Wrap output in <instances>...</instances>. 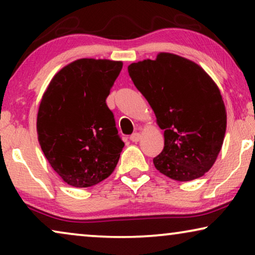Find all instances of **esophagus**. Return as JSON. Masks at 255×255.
Segmentation results:
<instances>
[{
	"mask_svg": "<svg viewBox=\"0 0 255 255\" xmlns=\"http://www.w3.org/2000/svg\"><path fill=\"white\" fill-rule=\"evenodd\" d=\"M140 138H141V135H140V133H138V132H134V133H132L130 135L131 141H133V142H138L139 140H140Z\"/></svg>",
	"mask_w": 255,
	"mask_h": 255,
	"instance_id": "1",
	"label": "esophagus"
}]
</instances>
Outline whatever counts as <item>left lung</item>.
<instances>
[{"mask_svg": "<svg viewBox=\"0 0 255 255\" xmlns=\"http://www.w3.org/2000/svg\"><path fill=\"white\" fill-rule=\"evenodd\" d=\"M128 71L163 130L165 146L153 159L155 168L176 181L203 176L217 159L226 131L216 83L197 64L172 53L133 62Z\"/></svg>", "mask_w": 255, "mask_h": 255, "instance_id": "left-lung-1", "label": "left lung"}]
</instances>
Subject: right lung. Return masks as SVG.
<instances>
[{
	"mask_svg": "<svg viewBox=\"0 0 255 255\" xmlns=\"http://www.w3.org/2000/svg\"><path fill=\"white\" fill-rule=\"evenodd\" d=\"M122 67V61L79 59L60 69L44 93L38 140L52 168L69 186H95L120 160L124 142L106 100Z\"/></svg>",
	"mask_w": 255,
	"mask_h": 255,
	"instance_id": "right-lung-1",
	"label": "right lung"
}]
</instances>
